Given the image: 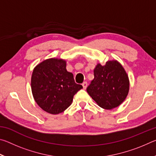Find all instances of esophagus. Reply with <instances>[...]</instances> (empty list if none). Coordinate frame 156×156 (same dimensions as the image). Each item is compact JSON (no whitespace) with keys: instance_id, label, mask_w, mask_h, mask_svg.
Instances as JSON below:
<instances>
[{"instance_id":"34e87169","label":"esophagus","mask_w":156,"mask_h":156,"mask_svg":"<svg viewBox=\"0 0 156 156\" xmlns=\"http://www.w3.org/2000/svg\"><path fill=\"white\" fill-rule=\"evenodd\" d=\"M82 85H83L84 89H86L87 87V82H84V83L82 84Z\"/></svg>"}]
</instances>
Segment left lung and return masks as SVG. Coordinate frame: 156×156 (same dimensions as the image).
I'll use <instances>...</instances> for the list:
<instances>
[{
	"instance_id": "obj_1",
	"label": "left lung",
	"mask_w": 156,
	"mask_h": 156,
	"mask_svg": "<svg viewBox=\"0 0 156 156\" xmlns=\"http://www.w3.org/2000/svg\"><path fill=\"white\" fill-rule=\"evenodd\" d=\"M94 78L87 91L98 106L112 109L122 104L129 90V77L117 60L98 63L94 70Z\"/></svg>"
}]
</instances>
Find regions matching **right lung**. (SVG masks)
<instances>
[{"instance_id":"obj_1","label":"right lung","mask_w":156,"mask_h":156,"mask_svg":"<svg viewBox=\"0 0 156 156\" xmlns=\"http://www.w3.org/2000/svg\"><path fill=\"white\" fill-rule=\"evenodd\" d=\"M31 87L36 103L51 114L67 109L73 96L83 88L75 83L73 73L66 69L65 60L58 58L47 59L34 69Z\"/></svg>"}]
</instances>
